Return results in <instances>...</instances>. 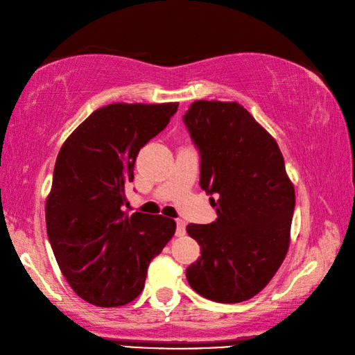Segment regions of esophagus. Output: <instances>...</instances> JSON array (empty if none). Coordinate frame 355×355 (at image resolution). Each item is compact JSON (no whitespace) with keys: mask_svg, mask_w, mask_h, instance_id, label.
<instances>
[{"mask_svg":"<svg viewBox=\"0 0 355 355\" xmlns=\"http://www.w3.org/2000/svg\"><path fill=\"white\" fill-rule=\"evenodd\" d=\"M185 234V222L182 219H178L176 220V235L178 237H180V235Z\"/></svg>","mask_w":355,"mask_h":355,"instance_id":"esophagus-1","label":"esophagus"}]
</instances>
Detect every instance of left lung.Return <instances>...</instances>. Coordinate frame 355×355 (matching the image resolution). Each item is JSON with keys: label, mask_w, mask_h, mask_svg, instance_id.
<instances>
[{"label": "left lung", "mask_w": 355, "mask_h": 355, "mask_svg": "<svg viewBox=\"0 0 355 355\" xmlns=\"http://www.w3.org/2000/svg\"><path fill=\"white\" fill-rule=\"evenodd\" d=\"M184 123L200 153V187L218 214L209 225L187 227L201 247L187 280L214 302H243L284 261L295 189L274 137L240 103L197 101Z\"/></svg>", "instance_id": "8db88e82"}]
</instances>
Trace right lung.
<instances>
[{"instance_id": "add662e5", "label": "right lung", "mask_w": 355, "mask_h": 355, "mask_svg": "<svg viewBox=\"0 0 355 355\" xmlns=\"http://www.w3.org/2000/svg\"><path fill=\"white\" fill-rule=\"evenodd\" d=\"M179 103H112L96 110L62 145L46 202L47 234L63 277L81 299L121 306L144 290L149 262L176 222L123 210L136 157Z\"/></svg>"}]
</instances>
